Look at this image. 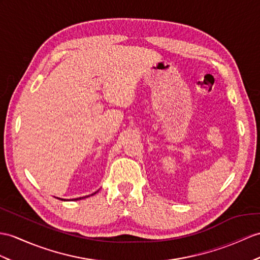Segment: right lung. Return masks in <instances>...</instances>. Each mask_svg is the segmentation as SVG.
I'll return each instance as SVG.
<instances>
[{
  "label": "right lung",
  "instance_id": "add662e5",
  "mask_svg": "<svg viewBox=\"0 0 260 260\" xmlns=\"http://www.w3.org/2000/svg\"><path fill=\"white\" fill-rule=\"evenodd\" d=\"M98 192V191H97ZM97 192H94V193H92V194H90V195H93V194H96ZM90 195H87V196H84V198H88V196H90ZM84 198H77V199H72V200H69V201H78V200H81V199H84ZM58 199V198H57ZM58 200H61V201H66L65 199H58ZM68 201V200H67Z\"/></svg>",
  "mask_w": 260,
  "mask_h": 260
}]
</instances>
